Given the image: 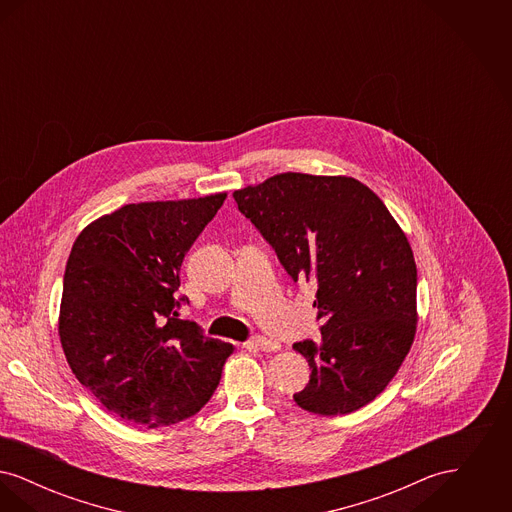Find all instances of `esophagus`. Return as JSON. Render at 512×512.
I'll use <instances>...</instances> for the list:
<instances>
[{
	"instance_id": "obj_1",
	"label": "esophagus",
	"mask_w": 512,
	"mask_h": 512,
	"mask_svg": "<svg viewBox=\"0 0 512 512\" xmlns=\"http://www.w3.org/2000/svg\"><path fill=\"white\" fill-rule=\"evenodd\" d=\"M245 347H249V349H259V351H267V353L280 349V345H278L276 341L268 340V338H263V336L251 338V340L245 343Z\"/></svg>"
}]
</instances>
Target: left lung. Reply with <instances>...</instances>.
Segmentation results:
<instances>
[{
	"label": "left lung",
	"instance_id": "8db88e82",
	"mask_svg": "<svg viewBox=\"0 0 512 512\" xmlns=\"http://www.w3.org/2000/svg\"><path fill=\"white\" fill-rule=\"evenodd\" d=\"M293 282L317 286L320 341H297L309 413L349 414L380 395L416 334L413 249L388 207L349 176L282 172L234 192Z\"/></svg>",
	"mask_w": 512,
	"mask_h": 512
}]
</instances>
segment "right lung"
I'll return each instance as SVG.
<instances>
[{
	"mask_svg": "<svg viewBox=\"0 0 512 512\" xmlns=\"http://www.w3.org/2000/svg\"><path fill=\"white\" fill-rule=\"evenodd\" d=\"M226 194L130 203L88 224L63 278L59 338L78 382L138 428L176 424L217 390L234 347L178 318L180 267Z\"/></svg>",
	"mask_w": 512,
	"mask_h": 512,
	"instance_id": "obj_1",
	"label": "right lung"
}]
</instances>
